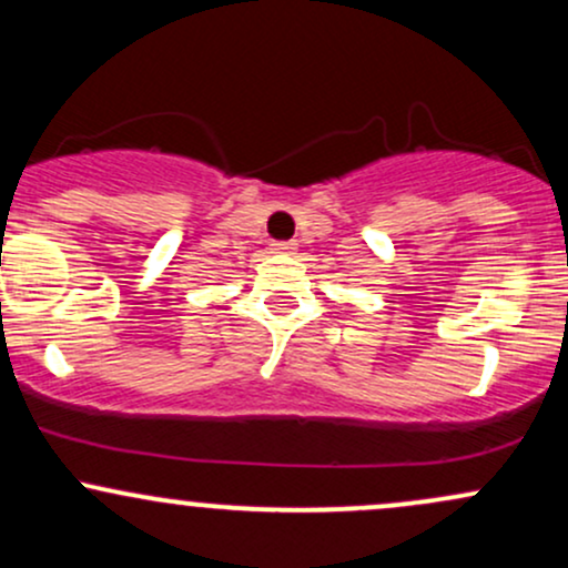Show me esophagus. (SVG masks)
I'll return each mask as SVG.
<instances>
[{
  "mask_svg": "<svg viewBox=\"0 0 568 568\" xmlns=\"http://www.w3.org/2000/svg\"><path fill=\"white\" fill-rule=\"evenodd\" d=\"M272 253H293L296 251V243H291V240H277V243H272Z\"/></svg>",
  "mask_w": 568,
  "mask_h": 568,
  "instance_id": "34e87169",
  "label": "esophagus"
}]
</instances>
